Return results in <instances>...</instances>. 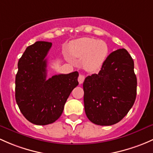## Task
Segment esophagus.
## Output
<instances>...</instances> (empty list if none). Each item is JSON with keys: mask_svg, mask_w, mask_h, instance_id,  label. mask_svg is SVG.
<instances>
[{"mask_svg": "<svg viewBox=\"0 0 153 153\" xmlns=\"http://www.w3.org/2000/svg\"><path fill=\"white\" fill-rule=\"evenodd\" d=\"M78 82H79L80 84H82L85 80V75H83V74H80L79 76H78Z\"/></svg>", "mask_w": 153, "mask_h": 153, "instance_id": "1", "label": "esophagus"}]
</instances>
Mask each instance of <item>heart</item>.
<instances>
[{"label":"heart","instance_id":"heart-1","mask_svg":"<svg viewBox=\"0 0 153 153\" xmlns=\"http://www.w3.org/2000/svg\"><path fill=\"white\" fill-rule=\"evenodd\" d=\"M70 52L75 58H83V68L91 72H97L103 65L108 53L105 42L89 37L75 39L70 43Z\"/></svg>","mask_w":153,"mask_h":153}]
</instances>
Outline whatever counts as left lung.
Instances as JSON below:
<instances>
[{
    "instance_id": "8db88e82",
    "label": "left lung",
    "mask_w": 153,
    "mask_h": 153,
    "mask_svg": "<svg viewBox=\"0 0 153 153\" xmlns=\"http://www.w3.org/2000/svg\"><path fill=\"white\" fill-rule=\"evenodd\" d=\"M84 108L86 117L98 125H112L128 113L136 97L137 79L134 62L124 48L106 59L98 74L85 78Z\"/></svg>"
}]
</instances>
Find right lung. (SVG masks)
<instances>
[{
    "instance_id": "obj_1",
    "label": "right lung",
    "mask_w": 153,
    "mask_h": 153,
    "mask_svg": "<svg viewBox=\"0 0 153 153\" xmlns=\"http://www.w3.org/2000/svg\"><path fill=\"white\" fill-rule=\"evenodd\" d=\"M51 46V42H36L26 48L17 64L16 102L25 119L37 125L56 122L71 91L78 85L77 71L46 79V56Z\"/></svg>"
}]
</instances>
